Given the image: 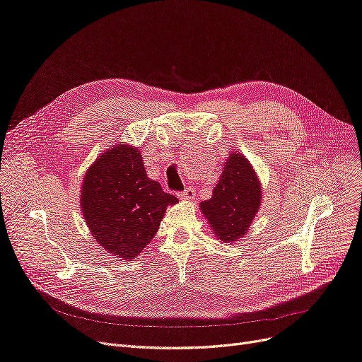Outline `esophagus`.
Segmentation results:
<instances>
[{
  "instance_id": "34e87169",
  "label": "esophagus",
  "mask_w": 362,
  "mask_h": 362,
  "mask_svg": "<svg viewBox=\"0 0 362 362\" xmlns=\"http://www.w3.org/2000/svg\"><path fill=\"white\" fill-rule=\"evenodd\" d=\"M179 195H180V198H183V199H188V202H189V199H192V198H194L195 191H194L192 188H186V189H185L183 192H180Z\"/></svg>"
}]
</instances>
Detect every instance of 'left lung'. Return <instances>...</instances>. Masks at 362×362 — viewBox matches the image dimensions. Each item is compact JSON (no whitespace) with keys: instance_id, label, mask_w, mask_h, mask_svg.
Here are the masks:
<instances>
[{"instance_id":"1","label":"left lung","mask_w":362,"mask_h":362,"mask_svg":"<svg viewBox=\"0 0 362 362\" xmlns=\"http://www.w3.org/2000/svg\"><path fill=\"white\" fill-rule=\"evenodd\" d=\"M262 189L257 173L238 152L230 153L213 195L202 202L203 216L222 242L234 243L243 238L261 206Z\"/></svg>"}]
</instances>
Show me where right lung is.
<instances>
[{
  "mask_svg": "<svg viewBox=\"0 0 362 362\" xmlns=\"http://www.w3.org/2000/svg\"><path fill=\"white\" fill-rule=\"evenodd\" d=\"M177 198L147 177L137 147L120 143L100 155L82 183L83 218L92 235L113 257L132 259L155 237Z\"/></svg>",
  "mask_w": 362,
  "mask_h": 362,
  "instance_id": "add662e5",
  "label": "right lung"
}]
</instances>
